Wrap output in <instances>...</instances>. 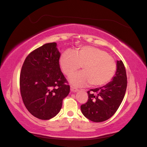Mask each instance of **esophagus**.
<instances>
[{"label": "esophagus", "mask_w": 147, "mask_h": 147, "mask_svg": "<svg viewBox=\"0 0 147 147\" xmlns=\"http://www.w3.org/2000/svg\"><path fill=\"white\" fill-rule=\"evenodd\" d=\"M71 91H73V92H76V91H78V89L76 88H74V87L71 86Z\"/></svg>", "instance_id": "1"}]
</instances>
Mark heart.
I'll list each match as a JSON object with an SVG mask.
<instances>
[{
    "mask_svg": "<svg viewBox=\"0 0 147 147\" xmlns=\"http://www.w3.org/2000/svg\"><path fill=\"white\" fill-rule=\"evenodd\" d=\"M59 66L65 75L71 76L81 67L84 71L74 74L70 79L72 84L84 86L91 84L93 87L106 85L116 72L115 59L104 50L92 46L76 49L73 53L66 51L61 54Z\"/></svg>",
    "mask_w": 147,
    "mask_h": 147,
    "instance_id": "b5f03b06",
    "label": "heart"
}]
</instances>
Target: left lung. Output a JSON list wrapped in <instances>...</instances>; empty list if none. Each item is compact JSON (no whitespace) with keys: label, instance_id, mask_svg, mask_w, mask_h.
I'll list each match as a JSON object with an SVG mask.
<instances>
[{"label":"left lung","instance_id":"1","mask_svg":"<svg viewBox=\"0 0 147 147\" xmlns=\"http://www.w3.org/2000/svg\"><path fill=\"white\" fill-rule=\"evenodd\" d=\"M127 87L126 69L121 60L117 63L113 80L103 87L88 91V99L80 106L83 115L89 120L100 123L111 117L123 101Z\"/></svg>","mask_w":147,"mask_h":147}]
</instances>
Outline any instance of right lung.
Instances as JSON below:
<instances>
[{"instance_id": "right-lung-1", "label": "right lung", "mask_w": 147, "mask_h": 147, "mask_svg": "<svg viewBox=\"0 0 147 147\" xmlns=\"http://www.w3.org/2000/svg\"><path fill=\"white\" fill-rule=\"evenodd\" d=\"M56 43L43 45L30 53L20 73V92L32 115L49 120L58 114L70 86L59 66Z\"/></svg>"}]
</instances>
